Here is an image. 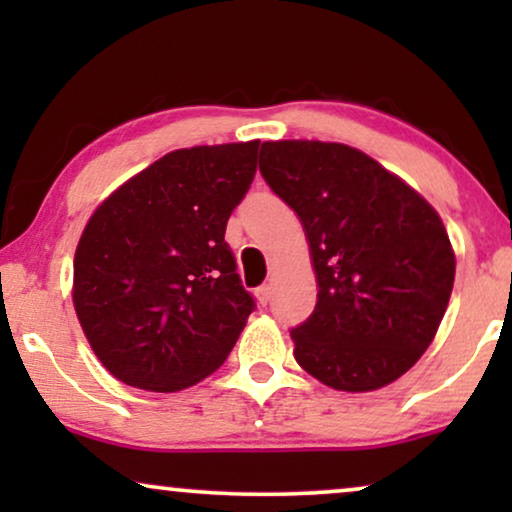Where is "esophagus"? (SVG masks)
<instances>
[{
  "label": "esophagus",
  "instance_id": "1",
  "mask_svg": "<svg viewBox=\"0 0 512 512\" xmlns=\"http://www.w3.org/2000/svg\"><path fill=\"white\" fill-rule=\"evenodd\" d=\"M256 298H258V303H261L263 307L268 305L270 298H272V286H270V284L258 286V289H256Z\"/></svg>",
  "mask_w": 512,
  "mask_h": 512
}]
</instances>
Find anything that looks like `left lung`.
<instances>
[{"label": "left lung", "instance_id": "obj_1", "mask_svg": "<svg viewBox=\"0 0 512 512\" xmlns=\"http://www.w3.org/2000/svg\"><path fill=\"white\" fill-rule=\"evenodd\" d=\"M263 179L303 221L317 307L291 328L300 368L340 391L387 387L431 345L454 251L422 195L359 149L263 142Z\"/></svg>", "mask_w": 512, "mask_h": 512}]
</instances>
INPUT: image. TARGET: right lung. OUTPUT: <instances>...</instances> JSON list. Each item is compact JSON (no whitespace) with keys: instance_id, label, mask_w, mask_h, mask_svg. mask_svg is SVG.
<instances>
[{"instance_id":"1","label":"right lung","mask_w":512,"mask_h":512,"mask_svg":"<svg viewBox=\"0 0 512 512\" xmlns=\"http://www.w3.org/2000/svg\"><path fill=\"white\" fill-rule=\"evenodd\" d=\"M256 156L258 142L172 151L90 216L74 256V307L121 382L170 394L228 359L256 307L226 242Z\"/></svg>"}]
</instances>
